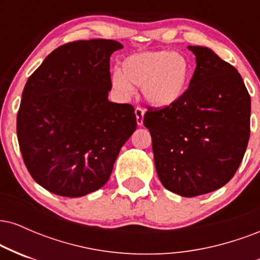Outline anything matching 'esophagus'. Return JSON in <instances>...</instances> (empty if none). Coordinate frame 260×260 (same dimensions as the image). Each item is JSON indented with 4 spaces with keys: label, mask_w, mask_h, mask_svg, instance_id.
I'll return each mask as SVG.
<instances>
[{
    "label": "esophagus",
    "mask_w": 260,
    "mask_h": 260,
    "mask_svg": "<svg viewBox=\"0 0 260 260\" xmlns=\"http://www.w3.org/2000/svg\"><path fill=\"white\" fill-rule=\"evenodd\" d=\"M144 109L140 106L136 107V118H137V124L138 126H142L143 120H144Z\"/></svg>",
    "instance_id": "34e87169"
}]
</instances>
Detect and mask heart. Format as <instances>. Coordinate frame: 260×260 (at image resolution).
Listing matches in <instances>:
<instances>
[{
	"instance_id": "b5f03b06",
	"label": "heart",
	"mask_w": 260,
	"mask_h": 260,
	"mask_svg": "<svg viewBox=\"0 0 260 260\" xmlns=\"http://www.w3.org/2000/svg\"><path fill=\"white\" fill-rule=\"evenodd\" d=\"M190 67L188 59L168 50L136 52L121 63V72L112 74V86L122 96L133 94V86H142L147 103L166 107L176 103L186 91Z\"/></svg>"
}]
</instances>
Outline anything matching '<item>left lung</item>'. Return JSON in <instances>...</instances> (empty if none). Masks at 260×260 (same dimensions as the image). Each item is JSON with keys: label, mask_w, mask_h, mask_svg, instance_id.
Segmentation results:
<instances>
[{"label": "left lung", "mask_w": 260, "mask_h": 260, "mask_svg": "<svg viewBox=\"0 0 260 260\" xmlns=\"http://www.w3.org/2000/svg\"><path fill=\"white\" fill-rule=\"evenodd\" d=\"M197 67L184 94L166 107L148 106L155 168L166 189L196 197L225 186L246 153L250 96L237 70L210 49L188 46Z\"/></svg>", "instance_id": "left-lung-1"}]
</instances>
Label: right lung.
Wrapping results in <instances>:
<instances>
[{
    "label": "right lung",
    "instance_id": "add662e5",
    "mask_svg": "<svg viewBox=\"0 0 260 260\" xmlns=\"http://www.w3.org/2000/svg\"><path fill=\"white\" fill-rule=\"evenodd\" d=\"M120 49L105 39L67 43L28 78L18 143L29 174L49 192L76 198L99 189L136 131L134 107L107 100L110 56Z\"/></svg>",
    "mask_w": 260,
    "mask_h": 260
}]
</instances>
